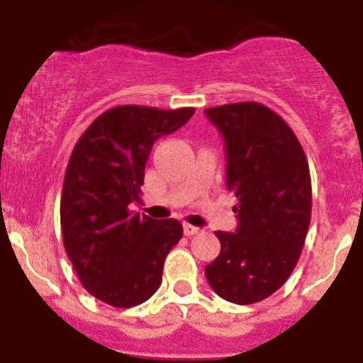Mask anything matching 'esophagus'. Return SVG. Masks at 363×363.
Instances as JSON below:
<instances>
[{"label":"esophagus","mask_w":363,"mask_h":363,"mask_svg":"<svg viewBox=\"0 0 363 363\" xmlns=\"http://www.w3.org/2000/svg\"><path fill=\"white\" fill-rule=\"evenodd\" d=\"M200 230L201 229H198V227L191 225V223H185V225H184L185 236H194V234H198V233H200Z\"/></svg>","instance_id":"obj_1"}]
</instances>
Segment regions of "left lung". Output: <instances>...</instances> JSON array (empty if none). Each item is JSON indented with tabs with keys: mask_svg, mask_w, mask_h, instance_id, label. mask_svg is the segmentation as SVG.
<instances>
[{
	"mask_svg": "<svg viewBox=\"0 0 363 363\" xmlns=\"http://www.w3.org/2000/svg\"><path fill=\"white\" fill-rule=\"evenodd\" d=\"M225 142V185L236 198L234 233L216 230L221 251L205 277L223 300H265L291 277L311 221L306 152L277 112L256 101L205 108Z\"/></svg>",
	"mask_w": 363,
	"mask_h": 363,
	"instance_id": "1",
	"label": "left lung"
}]
</instances>
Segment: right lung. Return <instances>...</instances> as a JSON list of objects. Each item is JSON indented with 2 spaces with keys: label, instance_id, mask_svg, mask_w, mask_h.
Returning a JSON list of instances; mask_svg holds the SVG:
<instances>
[{
  "label": "right lung",
  "instance_id": "obj_1",
  "mask_svg": "<svg viewBox=\"0 0 363 363\" xmlns=\"http://www.w3.org/2000/svg\"><path fill=\"white\" fill-rule=\"evenodd\" d=\"M192 114L191 107L108 108L70 154L60 205L63 245L83 287L108 306L149 300L162 284L167 255L184 234L178 220H152L133 205L140 201L154 142Z\"/></svg>",
  "mask_w": 363,
  "mask_h": 363
}]
</instances>
